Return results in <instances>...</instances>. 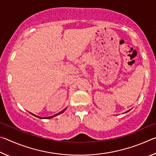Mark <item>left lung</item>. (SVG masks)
Wrapping results in <instances>:
<instances>
[{"mask_svg": "<svg viewBox=\"0 0 156 156\" xmlns=\"http://www.w3.org/2000/svg\"><path fill=\"white\" fill-rule=\"evenodd\" d=\"M127 112H129V111H127Z\"/></svg>", "mask_w": 156, "mask_h": 156, "instance_id": "left-lung-1", "label": "left lung"}]
</instances>
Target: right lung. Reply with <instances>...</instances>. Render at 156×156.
Listing matches in <instances>:
<instances>
[{"label": "right lung", "mask_w": 156, "mask_h": 156, "mask_svg": "<svg viewBox=\"0 0 156 156\" xmlns=\"http://www.w3.org/2000/svg\"><path fill=\"white\" fill-rule=\"evenodd\" d=\"M66 109H63L62 112H60V113H57V114H56V115H52V116H49V117H47L46 118L47 119V118H52L53 117H54V116H56V115H59V114H60V113H62V112H64V111ZM31 114H32V115H34V116H36V117H38V118H41V117H39V116H37V115H34V114H33V113H31Z\"/></svg>", "instance_id": "add662e5"}]
</instances>
